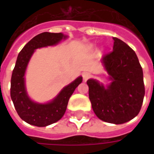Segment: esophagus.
<instances>
[{
  "mask_svg": "<svg viewBox=\"0 0 154 154\" xmlns=\"http://www.w3.org/2000/svg\"><path fill=\"white\" fill-rule=\"evenodd\" d=\"M91 74L88 72H84L82 73V77H83V80L86 82V81L88 80V78H90Z\"/></svg>",
  "mask_w": 154,
  "mask_h": 154,
  "instance_id": "esophagus-1",
  "label": "esophagus"
}]
</instances>
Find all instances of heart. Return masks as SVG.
<instances>
[{
  "label": "heart",
  "mask_w": 154,
  "mask_h": 154,
  "mask_svg": "<svg viewBox=\"0 0 154 154\" xmlns=\"http://www.w3.org/2000/svg\"><path fill=\"white\" fill-rule=\"evenodd\" d=\"M91 48H92V45H91Z\"/></svg>",
  "instance_id": "obj_1"
}]
</instances>
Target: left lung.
<instances>
[{"label":"left lung","instance_id":"1","mask_svg":"<svg viewBox=\"0 0 154 154\" xmlns=\"http://www.w3.org/2000/svg\"><path fill=\"white\" fill-rule=\"evenodd\" d=\"M113 39V51L101 60L110 84L105 87L96 79H89L87 83L96 116L105 122L119 125L138 116L145 90L135 52L119 38Z\"/></svg>","mask_w":154,"mask_h":154}]
</instances>
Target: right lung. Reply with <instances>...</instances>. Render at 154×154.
I'll return each mask as SVG.
<instances>
[{
	"instance_id": "obj_1",
	"label": "right lung",
	"mask_w": 154,
	"mask_h": 154,
	"mask_svg": "<svg viewBox=\"0 0 154 154\" xmlns=\"http://www.w3.org/2000/svg\"><path fill=\"white\" fill-rule=\"evenodd\" d=\"M67 38V35L62 33H41L25 44L17 57L11 81V97L20 117L29 125L45 127L58 121L67 110L69 98L82 82V77H77L47 103L31 100L26 90L25 72L35 51L40 48L57 45Z\"/></svg>"
}]
</instances>
